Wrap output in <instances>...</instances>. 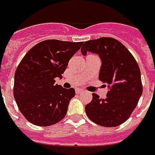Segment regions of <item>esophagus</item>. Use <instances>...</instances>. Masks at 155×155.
<instances>
[{
    "instance_id": "1",
    "label": "esophagus",
    "mask_w": 155,
    "mask_h": 155,
    "mask_svg": "<svg viewBox=\"0 0 155 155\" xmlns=\"http://www.w3.org/2000/svg\"><path fill=\"white\" fill-rule=\"evenodd\" d=\"M75 91H76V93H77V94H79V93H81V92H84V90H83V89H81V88H76V89H75Z\"/></svg>"
}]
</instances>
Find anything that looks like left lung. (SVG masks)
<instances>
[{
    "label": "left lung",
    "mask_w": 155,
    "mask_h": 155,
    "mask_svg": "<svg viewBox=\"0 0 155 155\" xmlns=\"http://www.w3.org/2000/svg\"><path fill=\"white\" fill-rule=\"evenodd\" d=\"M83 43V55L91 51L101 58L98 78L109 88L106 98L92 94L91 102L85 108L86 114L99 126H120L130 117L143 93L139 66L129 50L114 38L101 37Z\"/></svg>",
    "instance_id": "obj_1"
}]
</instances>
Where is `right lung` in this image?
Instances as JSON below:
<instances>
[{
	"label": "right lung",
	"instance_id": "obj_1",
	"mask_svg": "<svg viewBox=\"0 0 155 155\" xmlns=\"http://www.w3.org/2000/svg\"><path fill=\"white\" fill-rule=\"evenodd\" d=\"M82 42L47 40L34 46L21 60L14 74L13 95L20 112L35 126H48L62 120L74 88L55 84Z\"/></svg>",
	"mask_w": 155,
	"mask_h": 155
}]
</instances>
